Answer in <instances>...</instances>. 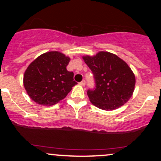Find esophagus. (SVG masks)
Returning a JSON list of instances; mask_svg holds the SVG:
<instances>
[{"label": "esophagus", "mask_w": 161, "mask_h": 161, "mask_svg": "<svg viewBox=\"0 0 161 161\" xmlns=\"http://www.w3.org/2000/svg\"><path fill=\"white\" fill-rule=\"evenodd\" d=\"M79 84H80L81 86H85V85H86V81H85V80H82V82H79Z\"/></svg>", "instance_id": "34e87169"}]
</instances>
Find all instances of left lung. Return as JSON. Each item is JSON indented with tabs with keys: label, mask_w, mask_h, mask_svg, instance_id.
<instances>
[{
	"label": "left lung",
	"mask_w": 161,
	"mask_h": 161,
	"mask_svg": "<svg viewBox=\"0 0 161 161\" xmlns=\"http://www.w3.org/2000/svg\"><path fill=\"white\" fill-rule=\"evenodd\" d=\"M82 58L95 79V88L87 92L92 104L102 110H112L129 101L134 92L136 77L126 63L106 51Z\"/></svg>",
	"instance_id": "8db88e82"
}]
</instances>
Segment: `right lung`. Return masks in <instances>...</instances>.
<instances>
[{"label": "right lung", "mask_w": 161, "mask_h": 161, "mask_svg": "<svg viewBox=\"0 0 161 161\" xmlns=\"http://www.w3.org/2000/svg\"><path fill=\"white\" fill-rule=\"evenodd\" d=\"M70 58L58 51L40 55L28 66L23 85L31 99L38 104L53 105L64 99L77 84L66 69Z\"/></svg>", "instance_id": "obj_1"}]
</instances>
